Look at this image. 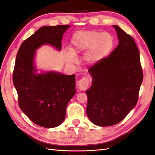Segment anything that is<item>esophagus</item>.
<instances>
[{
    "instance_id": "1",
    "label": "esophagus",
    "mask_w": 155,
    "mask_h": 155,
    "mask_svg": "<svg viewBox=\"0 0 155 155\" xmlns=\"http://www.w3.org/2000/svg\"><path fill=\"white\" fill-rule=\"evenodd\" d=\"M89 78L87 77L82 78L81 80L78 82V87L80 90L85 91L89 85Z\"/></svg>"
}]
</instances>
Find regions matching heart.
<instances>
[{
    "instance_id": "heart-1",
    "label": "heart",
    "mask_w": 155,
    "mask_h": 155,
    "mask_svg": "<svg viewBox=\"0 0 155 155\" xmlns=\"http://www.w3.org/2000/svg\"><path fill=\"white\" fill-rule=\"evenodd\" d=\"M114 40L108 33L91 31H79L71 39V51L68 52L69 59L74 60L75 54L86 52L85 59L90 64H95L107 56L114 47Z\"/></svg>"
}]
</instances>
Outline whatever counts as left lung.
Returning a JSON list of instances; mask_svg holds the SVG:
<instances>
[{
	"label": "left lung",
	"instance_id": "left-lung-1",
	"mask_svg": "<svg viewBox=\"0 0 155 155\" xmlns=\"http://www.w3.org/2000/svg\"><path fill=\"white\" fill-rule=\"evenodd\" d=\"M119 43L107 57L91 66L93 78L87 90V114L99 126L120 122L136 105L143 79L139 51L134 39L113 25Z\"/></svg>",
	"mask_w": 155,
	"mask_h": 155
}]
</instances>
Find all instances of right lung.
<instances>
[{"instance_id": "add662e5", "label": "right lung", "mask_w": 155, "mask_h": 155, "mask_svg": "<svg viewBox=\"0 0 155 155\" xmlns=\"http://www.w3.org/2000/svg\"><path fill=\"white\" fill-rule=\"evenodd\" d=\"M69 25L44 26L21 43L13 71L21 110L31 121L43 127H55L66 116V107L75 95V75L48 72L37 75L33 64L35 49L50 44L62 48L64 33Z\"/></svg>"}]
</instances>
